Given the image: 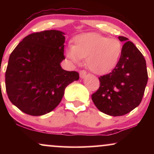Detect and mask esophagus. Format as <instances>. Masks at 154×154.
I'll return each mask as SVG.
<instances>
[{
  "label": "esophagus",
  "instance_id": "1",
  "mask_svg": "<svg viewBox=\"0 0 154 154\" xmlns=\"http://www.w3.org/2000/svg\"><path fill=\"white\" fill-rule=\"evenodd\" d=\"M86 75H87V72L85 71V70H81V71L79 72V77H80V78L83 79L84 77H85Z\"/></svg>",
  "mask_w": 154,
  "mask_h": 154
}]
</instances>
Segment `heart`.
I'll return each mask as SVG.
<instances>
[{
    "label": "heart",
    "instance_id": "1",
    "mask_svg": "<svg viewBox=\"0 0 154 154\" xmlns=\"http://www.w3.org/2000/svg\"><path fill=\"white\" fill-rule=\"evenodd\" d=\"M122 52V45L119 40L89 32L75 36L73 45L66 48L65 55L76 64L80 63L81 59H86V65L91 71L103 75L115 68Z\"/></svg>",
    "mask_w": 154,
    "mask_h": 154
}]
</instances>
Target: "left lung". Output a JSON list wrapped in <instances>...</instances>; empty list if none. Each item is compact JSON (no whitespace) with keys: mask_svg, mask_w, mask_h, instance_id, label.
<instances>
[{"mask_svg":"<svg viewBox=\"0 0 154 154\" xmlns=\"http://www.w3.org/2000/svg\"><path fill=\"white\" fill-rule=\"evenodd\" d=\"M125 42L119 62L107 75L99 77L100 87L92 95L98 109L110 116H122L138 106L148 82L146 62L137 47L128 38Z\"/></svg>","mask_w":154,"mask_h":154,"instance_id":"1","label":"left lung"}]
</instances>
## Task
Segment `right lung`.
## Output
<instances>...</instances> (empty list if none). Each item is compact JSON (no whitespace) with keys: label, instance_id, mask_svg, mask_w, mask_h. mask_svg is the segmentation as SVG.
Instances as JSON below:
<instances>
[{"label":"right lung","instance_id":"obj_1","mask_svg":"<svg viewBox=\"0 0 154 154\" xmlns=\"http://www.w3.org/2000/svg\"><path fill=\"white\" fill-rule=\"evenodd\" d=\"M45 30L25 37L12 51L6 72L10 101L32 116L51 112L59 105L65 88L79 79V73L61 68L65 36Z\"/></svg>","mask_w":154,"mask_h":154}]
</instances>
